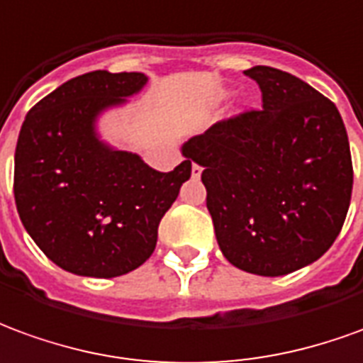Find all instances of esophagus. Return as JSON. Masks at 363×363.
<instances>
[{"mask_svg": "<svg viewBox=\"0 0 363 363\" xmlns=\"http://www.w3.org/2000/svg\"><path fill=\"white\" fill-rule=\"evenodd\" d=\"M201 172H203V168L199 166V164H191V176L199 177L201 176Z\"/></svg>", "mask_w": 363, "mask_h": 363, "instance_id": "34e87169", "label": "esophagus"}]
</instances>
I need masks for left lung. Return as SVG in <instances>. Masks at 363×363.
<instances>
[{
	"mask_svg": "<svg viewBox=\"0 0 363 363\" xmlns=\"http://www.w3.org/2000/svg\"><path fill=\"white\" fill-rule=\"evenodd\" d=\"M262 109L242 111L189 138L203 168L207 209L225 258L248 274L305 268L340 235L354 169L336 105L287 72L254 66Z\"/></svg>",
	"mask_w": 363,
	"mask_h": 363,
	"instance_id": "1",
	"label": "left lung"
}]
</instances>
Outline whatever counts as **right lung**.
Listing matches in <instances>:
<instances>
[{
	"label": "right lung",
	"instance_id": "obj_1",
	"mask_svg": "<svg viewBox=\"0 0 363 363\" xmlns=\"http://www.w3.org/2000/svg\"><path fill=\"white\" fill-rule=\"evenodd\" d=\"M146 82L140 72H89L56 87L25 117L15 205L38 248L70 274L117 277L143 266L162 217L191 176L186 154L166 174L95 133L99 113L125 104Z\"/></svg>",
	"mask_w": 363,
	"mask_h": 363
}]
</instances>
